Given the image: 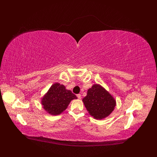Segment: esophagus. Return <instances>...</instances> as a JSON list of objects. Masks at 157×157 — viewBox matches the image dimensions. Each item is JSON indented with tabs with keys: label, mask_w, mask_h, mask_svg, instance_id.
<instances>
[{
	"label": "esophagus",
	"mask_w": 157,
	"mask_h": 157,
	"mask_svg": "<svg viewBox=\"0 0 157 157\" xmlns=\"http://www.w3.org/2000/svg\"><path fill=\"white\" fill-rule=\"evenodd\" d=\"M77 98H78V99H81V95H80V94H77Z\"/></svg>",
	"instance_id": "34e87169"
}]
</instances>
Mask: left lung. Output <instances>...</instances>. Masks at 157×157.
I'll return each mask as SVG.
<instances>
[{
    "mask_svg": "<svg viewBox=\"0 0 157 157\" xmlns=\"http://www.w3.org/2000/svg\"><path fill=\"white\" fill-rule=\"evenodd\" d=\"M82 101L89 114L97 120L108 117L116 106V100L112 95L98 84L88 90Z\"/></svg>",
    "mask_w": 157,
    "mask_h": 157,
    "instance_id": "8db88e82",
    "label": "left lung"
}]
</instances>
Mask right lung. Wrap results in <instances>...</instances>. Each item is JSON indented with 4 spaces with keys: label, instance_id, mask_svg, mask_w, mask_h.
<instances>
[{
    "label": "right lung",
    "instance_id": "right-lung-1",
    "mask_svg": "<svg viewBox=\"0 0 157 157\" xmlns=\"http://www.w3.org/2000/svg\"><path fill=\"white\" fill-rule=\"evenodd\" d=\"M77 96L63 84L56 82L52 84L41 99L44 110L51 115H58L67 108L70 102Z\"/></svg>",
    "mask_w": 157,
    "mask_h": 157
}]
</instances>
